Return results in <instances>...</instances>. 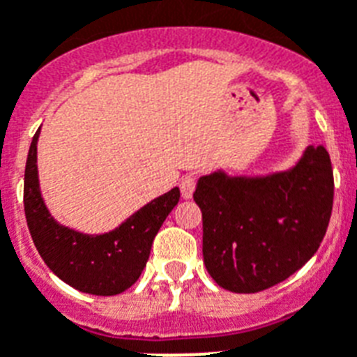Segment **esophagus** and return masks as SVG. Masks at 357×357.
<instances>
[{"instance_id": "esophagus-1", "label": "esophagus", "mask_w": 357, "mask_h": 357, "mask_svg": "<svg viewBox=\"0 0 357 357\" xmlns=\"http://www.w3.org/2000/svg\"><path fill=\"white\" fill-rule=\"evenodd\" d=\"M197 178L193 175H185L181 178V193L184 199H191L193 197V191H195Z\"/></svg>"}]
</instances>
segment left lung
Returning a JSON list of instances; mask_svg holds the SVG:
<instances>
[{
  "label": "left lung",
  "instance_id": "left-lung-1",
  "mask_svg": "<svg viewBox=\"0 0 357 357\" xmlns=\"http://www.w3.org/2000/svg\"><path fill=\"white\" fill-rule=\"evenodd\" d=\"M206 270L225 290L255 294L284 281L317 252L334 202V172L323 146H308L288 172L200 176Z\"/></svg>",
  "mask_w": 357,
  "mask_h": 357
}]
</instances>
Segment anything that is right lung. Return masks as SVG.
I'll return each instance as SVG.
<instances>
[{
  "mask_svg": "<svg viewBox=\"0 0 357 357\" xmlns=\"http://www.w3.org/2000/svg\"><path fill=\"white\" fill-rule=\"evenodd\" d=\"M38 137L40 129L31 142L23 184L25 217L34 246L47 266L69 287L93 296L122 294L140 278L153 238L181 199V190L173 188L157 197L109 234H79L56 222L43 202L38 181Z\"/></svg>",
  "mask_w": 357,
  "mask_h": 357,
  "instance_id": "obj_1",
  "label": "right lung"
}]
</instances>
